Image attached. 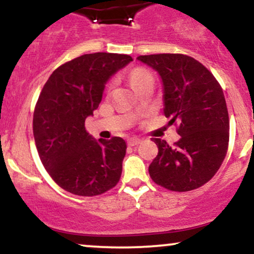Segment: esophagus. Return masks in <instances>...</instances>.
<instances>
[{"instance_id": "34e87169", "label": "esophagus", "mask_w": 254, "mask_h": 254, "mask_svg": "<svg viewBox=\"0 0 254 254\" xmlns=\"http://www.w3.org/2000/svg\"><path fill=\"white\" fill-rule=\"evenodd\" d=\"M142 139L141 138H137V137H131V138L127 139V144L131 145V147H133V145H137L141 143Z\"/></svg>"}]
</instances>
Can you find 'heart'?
<instances>
[{"label":"heart","instance_id":"heart-1","mask_svg":"<svg viewBox=\"0 0 254 254\" xmlns=\"http://www.w3.org/2000/svg\"><path fill=\"white\" fill-rule=\"evenodd\" d=\"M151 77V75L148 71L143 70V69H137V70L131 72V82H132L133 86H137L141 82H143L145 80H149Z\"/></svg>","mask_w":254,"mask_h":254}]
</instances>
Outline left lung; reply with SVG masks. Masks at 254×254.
Here are the masks:
<instances>
[{"label": "left lung", "mask_w": 254, "mask_h": 254, "mask_svg": "<svg viewBox=\"0 0 254 254\" xmlns=\"http://www.w3.org/2000/svg\"><path fill=\"white\" fill-rule=\"evenodd\" d=\"M162 82L164 113L180 123V139L171 145L155 138L159 153L151 179L171 191H191L208 183L228 149L229 117L220 83L202 63L180 54L138 56Z\"/></svg>", "instance_id": "8db88e82"}]
</instances>
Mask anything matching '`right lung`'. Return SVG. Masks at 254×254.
Returning a JSON list of instances; mask_svg holds the SVG:
<instances>
[{
    "mask_svg": "<svg viewBox=\"0 0 254 254\" xmlns=\"http://www.w3.org/2000/svg\"><path fill=\"white\" fill-rule=\"evenodd\" d=\"M131 61L127 55H82L57 68L44 84L33 113V136L44 167L63 190L97 196L121 179L125 141L95 139L84 121L98 109L105 84Z\"/></svg>",
    "mask_w": 254,
    "mask_h": 254,
    "instance_id": "obj_1",
    "label": "right lung"
}]
</instances>
